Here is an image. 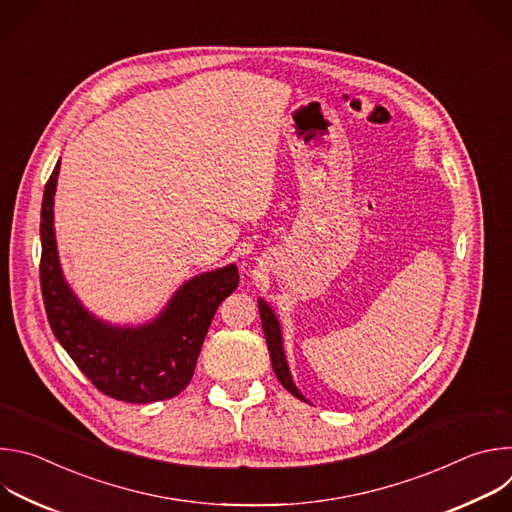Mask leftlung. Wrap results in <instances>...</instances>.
Returning <instances> with one entry per match:
<instances>
[{
	"label": "left lung",
	"instance_id": "1",
	"mask_svg": "<svg viewBox=\"0 0 512 512\" xmlns=\"http://www.w3.org/2000/svg\"><path fill=\"white\" fill-rule=\"evenodd\" d=\"M259 304V316H261V326L265 332V340H267V348H269V356H271V364H273V371L275 377L279 379V383L302 401H308L300 389L296 387L294 379H291L289 367H287V358H285V350H283V338H281V328H279V320L275 316V312L269 308V304L265 300H257Z\"/></svg>",
	"mask_w": 512,
	"mask_h": 512
}]
</instances>
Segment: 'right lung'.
I'll return each mask as SVG.
<instances>
[{
  "mask_svg": "<svg viewBox=\"0 0 512 512\" xmlns=\"http://www.w3.org/2000/svg\"><path fill=\"white\" fill-rule=\"evenodd\" d=\"M58 172L60 160L46 182L40 212V285L56 340L85 377L113 399L154 403L176 397L194 375L214 312L239 285L237 265L194 275L145 324L117 326L97 318L77 298L60 267L54 235Z\"/></svg>",
  "mask_w": 512,
  "mask_h": 512,
  "instance_id": "add662e5",
  "label": "right lung"
}]
</instances>
